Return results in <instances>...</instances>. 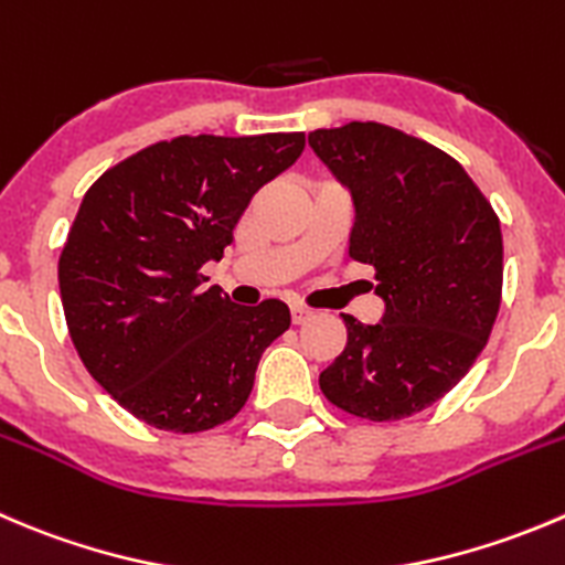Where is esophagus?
<instances>
[{
	"instance_id": "obj_1",
	"label": "esophagus",
	"mask_w": 565,
	"mask_h": 565,
	"mask_svg": "<svg viewBox=\"0 0 565 565\" xmlns=\"http://www.w3.org/2000/svg\"><path fill=\"white\" fill-rule=\"evenodd\" d=\"M292 322L295 326H300V322H306L311 317V309H306V306H300V303H292Z\"/></svg>"
}]
</instances>
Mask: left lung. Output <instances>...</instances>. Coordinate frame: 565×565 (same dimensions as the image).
Masks as SVG:
<instances>
[{"label": "left lung", "instance_id": "1", "mask_svg": "<svg viewBox=\"0 0 565 565\" xmlns=\"http://www.w3.org/2000/svg\"><path fill=\"white\" fill-rule=\"evenodd\" d=\"M355 206L350 259L375 270L377 326L342 315L348 344L320 372L337 408L370 422L445 397L489 342L502 300V232L461 162L375 120L309 135Z\"/></svg>", "mask_w": 565, "mask_h": 565}]
</instances>
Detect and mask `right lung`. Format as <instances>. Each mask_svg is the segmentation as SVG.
<instances>
[{
  "label": "right lung",
  "mask_w": 565,
  "mask_h": 565,
  "mask_svg": "<svg viewBox=\"0 0 565 565\" xmlns=\"http://www.w3.org/2000/svg\"><path fill=\"white\" fill-rule=\"evenodd\" d=\"M303 131L173 137L104 171L57 262L82 364L129 414L201 434L248 403L256 366L289 328L281 300L234 306L204 287L256 190L287 171Z\"/></svg>",
  "instance_id": "1"
}]
</instances>
